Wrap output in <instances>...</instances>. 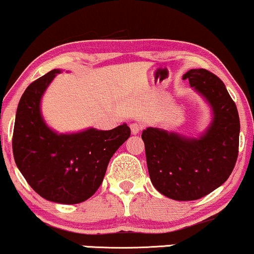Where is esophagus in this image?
I'll return each instance as SVG.
<instances>
[{
    "instance_id": "obj_1",
    "label": "esophagus",
    "mask_w": 254,
    "mask_h": 254,
    "mask_svg": "<svg viewBox=\"0 0 254 254\" xmlns=\"http://www.w3.org/2000/svg\"><path fill=\"white\" fill-rule=\"evenodd\" d=\"M143 125L140 123H137V122H135V123H131L130 124V129H131V132L133 133V135H137V133L139 132L140 130H142Z\"/></svg>"
}]
</instances>
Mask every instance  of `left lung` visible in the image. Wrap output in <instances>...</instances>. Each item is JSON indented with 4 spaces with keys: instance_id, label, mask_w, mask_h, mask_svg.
I'll use <instances>...</instances> for the list:
<instances>
[{
    "instance_id": "obj_1",
    "label": "left lung",
    "mask_w": 254,
    "mask_h": 254,
    "mask_svg": "<svg viewBox=\"0 0 254 254\" xmlns=\"http://www.w3.org/2000/svg\"><path fill=\"white\" fill-rule=\"evenodd\" d=\"M186 79L212 109L207 130L198 138L158 127L142 132L152 185L177 201L197 200L227 181L239 149V115L221 79L203 68L189 69Z\"/></svg>"
}]
</instances>
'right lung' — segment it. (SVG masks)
Wrapping results in <instances>:
<instances>
[{
  "label": "right lung",
  "mask_w": 254,
  "mask_h": 254,
  "mask_svg": "<svg viewBox=\"0 0 254 254\" xmlns=\"http://www.w3.org/2000/svg\"><path fill=\"white\" fill-rule=\"evenodd\" d=\"M60 69L33 81L21 97L15 117L13 154L28 185L46 200L74 204L90 198L102 185L108 164L130 137V127L58 133L42 118L40 103Z\"/></svg>",
  "instance_id": "right-lung-1"
}]
</instances>
